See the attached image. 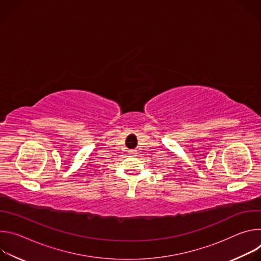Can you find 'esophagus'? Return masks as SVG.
<instances>
[{
    "label": "esophagus",
    "instance_id": "esophagus-1",
    "mask_svg": "<svg viewBox=\"0 0 261 261\" xmlns=\"http://www.w3.org/2000/svg\"><path fill=\"white\" fill-rule=\"evenodd\" d=\"M130 154H132V155H136V154H137V152L134 150V151H131V152H130Z\"/></svg>",
    "mask_w": 261,
    "mask_h": 261
}]
</instances>
